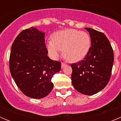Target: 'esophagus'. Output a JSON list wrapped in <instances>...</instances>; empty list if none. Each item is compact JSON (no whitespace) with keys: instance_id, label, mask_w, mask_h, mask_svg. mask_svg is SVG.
Segmentation results:
<instances>
[{"instance_id":"34e87169","label":"esophagus","mask_w":121,"mask_h":121,"mask_svg":"<svg viewBox=\"0 0 121 121\" xmlns=\"http://www.w3.org/2000/svg\"><path fill=\"white\" fill-rule=\"evenodd\" d=\"M65 65H66V64H65V63H63V62L62 63V64H61L62 68H63V67H64Z\"/></svg>"}]
</instances>
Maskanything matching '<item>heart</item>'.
I'll return each mask as SVG.
<instances>
[{
  "mask_svg": "<svg viewBox=\"0 0 121 121\" xmlns=\"http://www.w3.org/2000/svg\"><path fill=\"white\" fill-rule=\"evenodd\" d=\"M91 47V38L84 31L67 29L56 32L52 40L47 42V48L51 57L56 59L64 50V57L71 62L82 60L87 55Z\"/></svg>",
  "mask_w": 121,
  "mask_h": 121,
  "instance_id": "heart-1",
  "label": "heart"
}]
</instances>
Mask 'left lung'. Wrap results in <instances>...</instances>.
I'll use <instances>...</instances> for the list:
<instances>
[{
    "label": "left lung",
    "instance_id": "obj_1",
    "mask_svg": "<svg viewBox=\"0 0 121 121\" xmlns=\"http://www.w3.org/2000/svg\"><path fill=\"white\" fill-rule=\"evenodd\" d=\"M91 46L84 60L71 64L74 88L84 95H93L102 90L110 79L114 61L113 50L106 36L90 28Z\"/></svg>",
    "mask_w": 121,
    "mask_h": 121
}]
</instances>
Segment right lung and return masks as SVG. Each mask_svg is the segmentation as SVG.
Segmentation results:
<instances>
[{
  "instance_id": "1",
  "label": "right lung",
  "mask_w": 121,
  "mask_h": 121,
  "mask_svg": "<svg viewBox=\"0 0 121 121\" xmlns=\"http://www.w3.org/2000/svg\"><path fill=\"white\" fill-rule=\"evenodd\" d=\"M45 33L36 28L24 30L11 47L9 70L17 86L26 96L40 99L53 88L51 78L61 68V63L47 56Z\"/></svg>"
}]
</instances>
